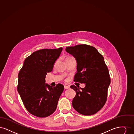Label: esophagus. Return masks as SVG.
<instances>
[{"mask_svg":"<svg viewBox=\"0 0 134 134\" xmlns=\"http://www.w3.org/2000/svg\"><path fill=\"white\" fill-rule=\"evenodd\" d=\"M64 88L65 89H69L70 88V87L69 86H66V85H65L64 86Z\"/></svg>","mask_w":134,"mask_h":134,"instance_id":"1","label":"esophagus"}]
</instances>
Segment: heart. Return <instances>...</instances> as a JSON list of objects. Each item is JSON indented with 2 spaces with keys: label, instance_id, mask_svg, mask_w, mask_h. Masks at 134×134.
Instances as JSON below:
<instances>
[{
  "label": "heart",
  "instance_id": "heart-1",
  "mask_svg": "<svg viewBox=\"0 0 134 134\" xmlns=\"http://www.w3.org/2000/svg\"><path fill=\"white\" fill-rule=\"evenodd\" d=\"M69 57H67V58H69Z\"/></svg>",
  "mask_w": 134,
  "mask_h": 134
}]
</instances>
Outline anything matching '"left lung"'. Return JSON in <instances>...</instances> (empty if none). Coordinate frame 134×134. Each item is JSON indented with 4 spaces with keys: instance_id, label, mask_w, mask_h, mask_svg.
<instances>
[{
    "instance_id": "8db88e82",
    "label": "left lung",
    "mask_w": 134,
    "mask_h": 134,
    "mask_svg": "<svg viewBox=\"0 0 134 134\" xmlns=\"http://www.w3.org/2000/svg\"><path fill=\"white\" fill-rule=\"evenodd\" d=\"M66 51L76 58L77 72L74 81L85 83L83 88L71 85L76 91L72 105L78 113L94 115L105 104L110 78L102 55L94 47L85 44L66 47Z\"/></svg>"
}]
</instances>
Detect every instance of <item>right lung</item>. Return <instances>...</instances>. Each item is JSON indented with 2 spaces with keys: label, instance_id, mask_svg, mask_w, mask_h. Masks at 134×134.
I'll return each mask as SVG.
<instances>
[{
  "label": "right lung",
  "instance_id": "obj_1",
  "mask_svg": "<svg viewBox=\"0 0 134 134\" xmlns=\"http://www.w3.org/2000/svg\"><path fill=\"white\" fill-rule=\"evenodd\" d=\"M62 48L41 49L26 58L18 75V91L27 110L32 115L45 118L56 109L64 89L62 84L52 87L45 83L47 73L50 72Z\"/></svg>",
  "mask_w": 134,
  "mask_h": 134
}]
</instances>
